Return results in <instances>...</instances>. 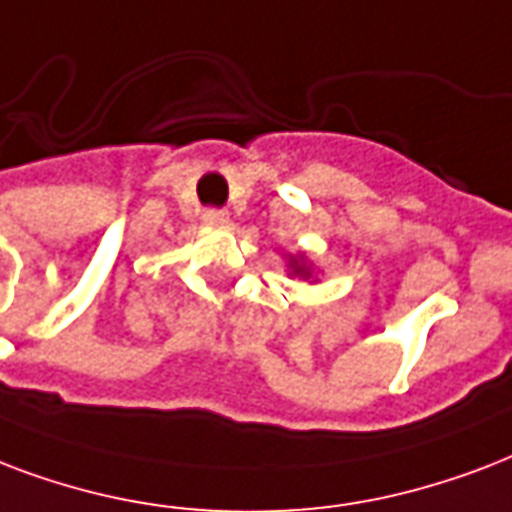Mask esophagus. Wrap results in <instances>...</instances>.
Returning a JSON list of instances; mask_svg holds the SVG:
<instances>
[{"mask_svg":"<svg viewBox=\"0 0 512 512\" xmlns=\"http://www.w3.org/2000/svg\"><path fill=\"white\" fill-rule=\"evenodd\" d=\"M202 221H205L208 227H227L229 213L221 211V208H208V211L202 213Z\"/></svg>","mask_w":512,"mask_h":512,"instance_id":"34e87169","label":"esophagus"}]
</instances>
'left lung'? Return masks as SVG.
<instances>
[{"mask_svg": "<svg viewBox=\"0 0 512 512\" xmlns=\"http://www.w3.org/2000/svg\"><path fill=\"white\" fill-rule=\"evenodd\" d=\"M291 275L301 277V280H310V277H312L310 264H307L304 259H291Z\"/></svg>", "mask_w": 512, "mask_h": 512, "instance_id": "8db88e82", "label": "left lung"}]
</instances>
